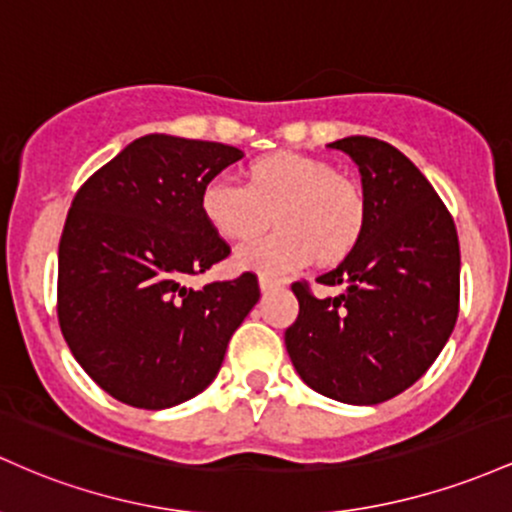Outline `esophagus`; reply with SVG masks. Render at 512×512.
I'll return each instance as SVG.
<instances>
[{
    "label": "esophagus",
    "mask_w": 512,
    "mask_h": 512,
    "mask_svg": "<svg viewBox=\"0 0 512 512\" xmlns=\"http://www.w3.org/2000/svg\"><path fill=\"white\" fill-rule=\"evenodd\" d=\"M258 287H261V292L266 295V292H273L275 287H280V283L275 278H268V275H261V278H258Z\"/></svg>",
    "instance_id": "1"
}]
</instances>
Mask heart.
<instances>
[{
  "label": "heart",
  "mask_w": 512,
  "mask_h": 512,
  "mask_svg": "<svg viewBox=\"0 0 512 512\" xmlns=\"http://www.w3.org/2000/svg\"><path fill=\"white\" fill-rule=\"evenodd\" d=\"M244 183L217 176L200 193V210L222 239L244 244L268 222L271 237L234 256L241 271L287 275L314 256L336 263L350 254L365 225L363 195L331 164L295 152H273L246 164Z\"/></svg>",
  "instance_id": "heart-1"
}]
</instances>
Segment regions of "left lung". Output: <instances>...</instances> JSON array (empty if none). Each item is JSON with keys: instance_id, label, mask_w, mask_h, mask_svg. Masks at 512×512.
Masks as SVG:
<instances>
[{"instance_id": "8db88e82", "label": "left lung", "mask_w": 512, "mask_h": 512, "mask_svg": "<svg viewBox=\"0 0 512 512\" xmlns=\"http://www.w3.org/2000/svg\"><path fill=\"white\" fill-rule=\"evenodd\" d=\"M363 176L365 225L353 251L321 285H343L317 300L295 283L300 314L285 331L297 375L343 404L372 406L421 380L457 321L459 241L438 193L406 154L353 135L331 142Z\"/></svg>"}]
</instances>
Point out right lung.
<instances>
[{
    "label": "right lung",
    "mask_w": 512,
    "mask_h": 512,
    "mask_svg": "<svg viewBox=\"0 0 512 512\" xmlns=\"http://www.w3.org/2000/svg\"><path fill=\"white\" fill-rule=\"evenodd\" d=\"M241 157L222 142L154 132L74 195L57 254V317L74 360L113 399L147 411L193 399L261 297L254 273L183 285L229 256L200 193Z\"/></svg>",
    "instance_id": "obj_1"
}]
</instances>
